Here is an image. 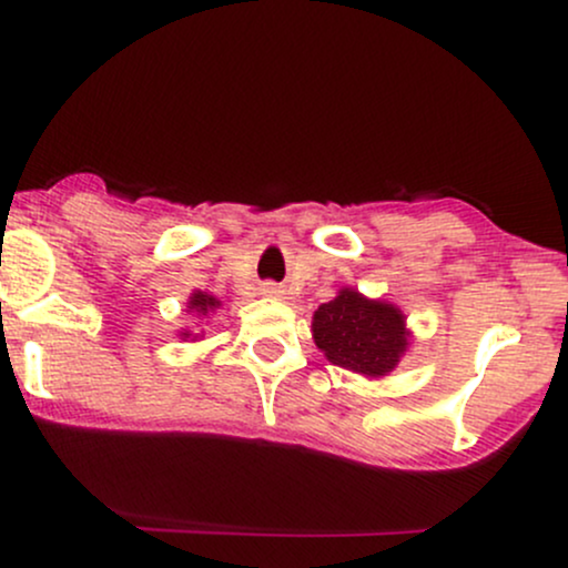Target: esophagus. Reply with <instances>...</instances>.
<instances>
[{
	"label": "esophagus",
	"mask_w": 568,
	"mask_h": 568,
	"mask_svg": "<svg viewBox=\"0 0 568 568\" xmlns=\"http://www.w3.org/2000/svg\"><path fill=\"white\" fill-rule=\"evenodd\" d=\"M262 293H264V296H270V298H283L285 288H283V285H277V283H264Z\"/></svg>",
	"instance_id": "esophagus-1"
}]
</instances>
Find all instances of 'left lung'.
Instances as JSON below:
<instances>
[{
  "instance_id": "left-lung-1",
  "label": "left lung",
  "mask_w": 568,
  "mask_h": 568,
  "mask_svg": "<svg viewBox=\"0 0 568 568\" xmlns=\"http://www.w3.org/2000/svg\"><path fill=\"white\" fill-rule=\"evenodd\" d=\"M312 338L325 361L366 379L389 376L410 347L406 315L393 302L368 298L357 288H338L312 315Z\"/></svg>"
}]
</instances>
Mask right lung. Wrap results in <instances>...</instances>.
<instances>
[{"mask_svg":"<svg viewBox=\"0 0 568 568\" xmlns=\"http://www.w3.org/2000/svg\"><path fill=\"white\" fill-rule=\"evenodd\" d=\"M221 310V302L213 293L207 291H192V296L186 298V312L194 317V321H211L213 315ZM181 342H197V334L192 328H181L179 331Z\"/></svg>","mask_w":568,"mask_h":568,"instance_id":"right-lung-1","label":"right lung"}]
</instances>
